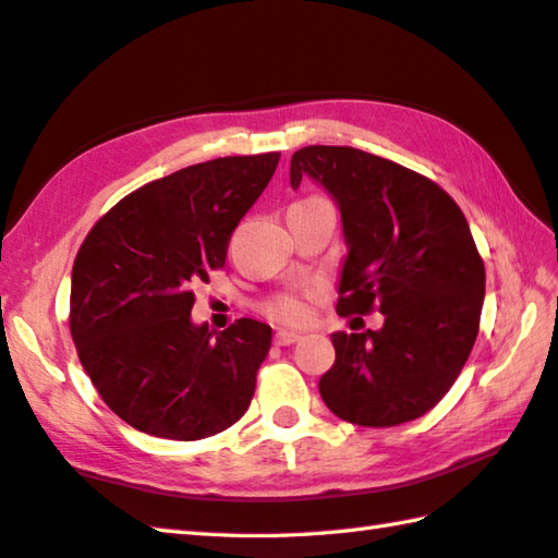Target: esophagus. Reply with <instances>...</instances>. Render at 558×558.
<instances>
[{
  "label": "esophagus",
  "instance_id": "esophagus-1",
  "mask_svg": "<svg viewBox=\"0 0 558 558\" xmlns=\"http://www.w3.org/2000/svg\"><path fill=\"white\" fill-rule=\"evenodd\" d=\"M300 340V333L294 330H278L276 333V345H292V342Z\"/></svg>",
  "mask_w": 558,
  "mask_h": 558
}]
</instances>
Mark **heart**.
Instances as JSON below:
<instances>
[{
	"label": "heart",
	"mask_w": 558,
	"mask_h": 558,
	"mask_svg": "<svg viewBox=\"0 0 558 558\" xmlns=\"http://www.w3.org/2000/svg\"><path fill=\"white\" fill-rule=\"evenodd\" d=\"M270 316L280 318V322H290V324H298V322H304L306 316V304L294 298V294H286V298H278L276 302H272L268 306Z\"/></svg>",
	"instance_id": "b5f03b06"
}]
</instances>
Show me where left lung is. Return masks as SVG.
<instances>
[{
	"label": "left lung",
	"instance_id": "1",
	"mask_svg": "<svg viewBox=\"0 0 558 558\" xmlns=\"http://www.w3.org/2000/svg\"><path fill=\"white\" fill-rule=\"evenodd\" d=\"M302 177L340 208L338 314H384L378 330L330 336L336 362L318 381L322 398L360 426L417 420L456 384L480 330L484 264L470 225L441 186L360 148H300L292 189Z\"/></svg>",
	"mask_w": 558,
	"mask_h": 558
}]
</instances>
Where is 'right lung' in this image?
Returning a JSON list of instances; mask_svg holds the SVG:
<instances>
[{
    "instance_id": "1",
    "label": "right lung",
    "mask_w": 558,
    "mask_h": 558,
    "mask_svg": "<svg viewBox=\"0 0 558 558\" xmlns=\"http://www.w3.org/2000/svg\"><path fill=\"white\" fill-rule=\"evenodd\" d=\"M278 160L260 153L177 170L122 198L83 240L71 338L105 405L134 429L196 441L252 402L270 326L240 318L216 333L192 322V306Z\"/></svg>"
}]
</instances>
